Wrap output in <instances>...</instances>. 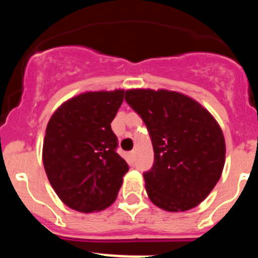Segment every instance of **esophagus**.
Segmentation results:
<instances>
[{
	"label": "esophagus",
	"instance_id": "obj_1",
	"mask_svg": "<svg viewBox=\"0 0 258 258\" xmlns=\"http://www.w3.org/2000/svg\"><path fill=\"white\" fill-rule=\"evenodd\" d=\"M135 155H136V152H135V150H132V152L130 153V158L133 160V159H135Z\"/></svg>",
	"mask_w": 258,
	"mask_h": 258
}]
</instances>
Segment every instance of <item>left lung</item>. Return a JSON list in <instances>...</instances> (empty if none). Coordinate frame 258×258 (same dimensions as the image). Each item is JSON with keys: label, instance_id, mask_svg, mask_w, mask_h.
<instances>
[{"label": "left lung", "instance_id": "8db88e82", "mask_svg": "<svg viewBox=\"0 0 258 258\" xmlns=\"http://www.w3.org/2000/svg\"><path fill=\"white\" fill-rule=\"evenodd\" d=\"M125 99L141 115L154 148V165L144 173L155 206L168 212L194 209L221 178L226 141L205 106L176 91L131 88Z\"/></svg>", "mask_w": 258, "mask_h": 258}]
</instances>
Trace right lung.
Returning <instances> with one entry per match:
<instances>
[{
	"mask_svg": "<svg viewBox=\"0 0 258 258\" xmlns=\"http://www.w3.org/2000/svg\"><path fill=\"white\" fill-rule=\"evenodd\" d=\"M125 90L87 91L53 112L43 139L47 178L58 198L82 214L99 212L116 200L128 165L116 153L111 121Z\"/></svg>",
	"mask_w": 258,
	"mask_h": 258,
	"instance_id": "1",
	"label": "right lung"
}]
</instances>
